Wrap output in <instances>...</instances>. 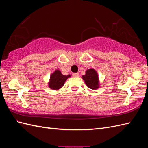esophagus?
Wrapping results in <instances>:
<instances>
[{
  "label": "esophagus",
  "instance_id": "34e87169",
  "mask_svg": "<svg viewBox=\"0 0 148 148\" xmlns=\"http://www.w3.org/2000/svg\"><path fill=\"white\" fill-rule=\"evenodd\" d=\"M72 75L73 77H78L79 76V73H73Z\"/></svg>",
  "mask_w": 148,
  "mask_h": 148
}]
</instances>
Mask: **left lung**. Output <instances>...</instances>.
I'll return each mask as SVG.
<instances>
[{"instance_id":"8db88e82","label":"left lung","mask_w":148,"mask_h":148,"mask_svg":"<svg viewBox=\"0 0 148 148\" xmlns=\"http://www.w3.org/2000/svg\"><path fill=\"white\" fill-rule=\"evenodd\" d=\"M82 78L89 88L97 89L99 87L98 75L95 69H90L87 70L86 74L82 76Z\"/></svg>"}]
</instances>
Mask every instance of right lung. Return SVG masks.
I'll list each match as a JSON object with an SVG mask.
<instances>
[{"instance_id": "1", "label": "right lung", "mask_w": 148, "mask_h": 148, "mask_svg": "<svg viewBox=\"0 0 148 148\" xmlns=\"http://www.w3.org/2000/svg\"><path fill=\"white\" fill-rule=\"evenodd\" d=\"M70 77V75H64L62 74L60 70H56L51 75L49 87L53 90H58L64 86L65 82Z\"/></svg>"}]
</instances>
